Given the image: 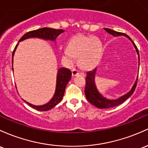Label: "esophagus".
I'll return each mask as SVG.
<instances>
[{
  "label": "esophagus",
  "instance_id": "1",
  "mask_svg": "<svg viewBox=\"0 0 148 148\" xmlns=\"http://www.w3.org/2000/svg\"><path fill=\"white\" fill-rule=\"evenodd\" d=\"M71 73H72V76L73 77H75V76L79 74V71L76 69H73L72 71H71Z\"/></svg>",
  "mask_w": 148,
  "mask_h": 148
}]
</instances>
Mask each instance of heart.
Instances as JSON below:
<instances>
[{"mask_svg": "<svg viewBox=\"0 0 148 148\" xmlns=\"http://www.w3.org/2000/svg\"><path fill=\"white\" fill-rule=\"evenodd\" d=\"M102 53V43L94 36H78L71 40L63 52V58L71 64L78 58V64L84 69H90L96 65Z\"/></svg>", "mask_w": 148, "mask_h": 148, "instance_id": "1", "label": "heart"}]
</instances>
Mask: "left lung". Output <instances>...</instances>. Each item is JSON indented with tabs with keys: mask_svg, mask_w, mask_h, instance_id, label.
Wrapping results in <instances>:
<instances>
[{
	"mask_svg": "<svg viewBox=\"0 0 148 148\" xmlns=\"http://www.w3.org/2000/svg\"><path fill=\"white\" fill-rule=\"evenodd\" d=\"M107 32H108L110 34L113 35L114 36H124L127 37L129 39L131 40L133 43V45L136 48V52L138 53V60L140 61V57H139V53L137 47L135 45L131 38H130L128 35H126V34L121 33V32H117L116 31L112 30L108 28H104ZM95 71H96V68H95L94 69H92L91 71H87L86 72V87H85V95L86 97V99L90 103H91L92 105H93L94 106L97 107V108L100 109H103V108H114V107H116L117 105H120V104L123 103L126 99H128L129 97L131 96L133 93H134L135 89H136V85H137L138 82V77L136 79V82H135L134 85L133 86L132 88L130 91L126 93V95H123V96L120 97L119 98L116 99V100H109L104 98L103 95L98 92V89H97L96 86L95 84Z\"/></svg>",
	"mask_w": 148,
	"mask_h": 148,
	"instance_id": "8db88e82",
	"label": "left lung"
}]
</instances>
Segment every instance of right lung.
Masks as SVG:
<instances>
[{"label":"right lung","mask_w":148,"mask_h":148,"mask_svg":"<svg viewBox=\"0 0 148 148\" xmlns=\"http://www.w3.org/2000/svg\"><path fill=\"white\" fill-rule=\"evenodd\" d=\"M64 32V31L62 30V29H55L48 28V27H44V28L38 29H36V30L31 31V32H27L19 39V42L29 38H39L44 40H50L55 41L56 40L57 37ZM17 45H18V44L16 45L13 53H12V63L13 62V56ZM12 71H13V67H12ZM71 77V71H70V69H66V68H60L58 71L56 92H55L53 98L48 103L43 105H40V106H37V105H32V104L29 103L28 102H26L25 100H24V101L28 104L29 106L38 110V111H48V110L56 106L62 100L64 90H65V88L69 81L70 80Z\"/></svg>","instance_id":"1"}]
</instances>
